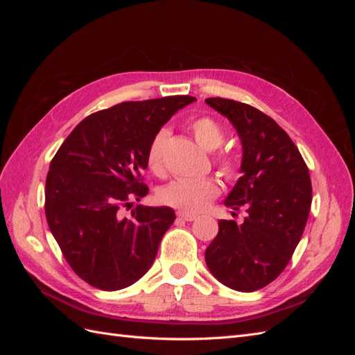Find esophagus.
I'll list each match as a JSON object with an SVG mask.
<instances>
[{"mask_svg":"<svg viewBox=\"0 0 355 355\" xmlns=\"http://www.w3.org/2000/svg\"><path fill=\"white\" fill-rule=\"evenodd\" d=\"M178 218H179V219H184V220H187V222H192V220L197 219L196 214L185 213V211H178Z\"/></svg>","mask_w":355,"mask_h":355,"instance_id":"obj_1","label":"esophagus"}]
</instances>
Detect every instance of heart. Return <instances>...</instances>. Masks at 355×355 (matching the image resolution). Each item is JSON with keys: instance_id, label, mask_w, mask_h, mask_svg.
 I'll use <instances>...</instances> for the list:
<instances>
[{"instance_id": "obj_1", "label": "heart", "mask_w": 355, "mask_h": 355, "mask_svg": "<svg viewBox=\"0 0 355 355\" xmlns=\"http://www.w3.org/2000/svg\"><path fill=\"white\" fill-rule=\"evenodd\" d=\"M191 132L194 135L196 141L206 151H214L218 149L225 139L223 128L220 124L210 116H200L191 123ZM168 137L166 128H161L155 133L151 144L148 146L146 163L154 173H159L163 168V149ZM216 163L225 175L232 178L237 173V163L232 157L220 155ZM220 187L214 179H187L179 178L170 182L163 189L159 191V200L166 206L175 207L185 213H200L206 209L209 204L219 196Z\"/></svg>"}]
</instances>
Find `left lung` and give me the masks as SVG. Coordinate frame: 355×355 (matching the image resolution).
Here are the masks:
<instances>
[{
    "label": "left lung",
    "instance_id": "obj_1",
    "mask_svg": "<svg viewBox=\"0 0 355 355\" xmlns=\"http://www.w3.org/2000/svg\"><path fill=\"white\" fill-rule=\"evenodd\" d=\"M206 103L227 116L241 139L243 176L225 206L247 211L241 225L219 220L206 263L222 284L249 293L274 282L292 259L313 200L309 170L271 116L231 99L209 98Z\"/></svg>",
    "mask_w": 355,
    "mask_h": 355
}]
</instances>
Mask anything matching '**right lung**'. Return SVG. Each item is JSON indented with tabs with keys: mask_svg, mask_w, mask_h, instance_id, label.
I'll return each mask as SVG.
<instances>
[{
	"mask_svg": "<svg viewBox=\"0 0 355 355\" xmlns=\"http://www.w3.org/2000/svg\"><path fill=\"white\" fill-rule=\"evenodd\" d=\"M196 101L167 96L123 102L73 128L50 163L46 218L67 262L85 283L120 290L151 268L175 222L170 207H123L148 194L142 170L153 137L173 114Z\"/></svg>",
	"mask_w": 355,
	"mask_h": 355,
	"instance_id": "add662e5",
	"label": "right lung"
}]
</instances>
